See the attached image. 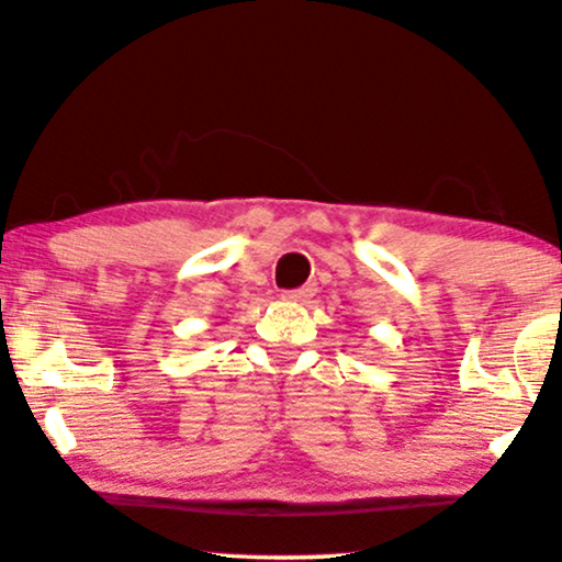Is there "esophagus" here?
I'll return each instance as SVG.
<instances>
[{
    "mask_svg": "<svg viewBox=\"0 0 562 562\" xmlns=\"http://www.w3.org/2000/svg\"><path fill=\"white\" fill-rule=\"evenodd\" d=\"M313 295H315V284H303V288H297V290L282 292L284 300H295V303H305V300H311Z\"/></svg>",
    "mask_w": 562,
    "mask_h": 562,
    "instance_id": "1",
    "label": "esophagus"
}]
</instances>
